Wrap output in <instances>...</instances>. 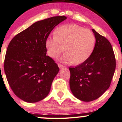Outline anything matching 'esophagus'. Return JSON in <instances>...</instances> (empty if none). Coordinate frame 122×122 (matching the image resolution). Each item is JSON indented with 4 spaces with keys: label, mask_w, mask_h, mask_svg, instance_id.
<instances>
[{
    "label": "esophagus",
    "mask_w": 122,
    "mask_h": 122,
    "mask_svg": "<svg viewBox=\"0 0 122 122\" xmlns=\"http://www.w3.org/2000/svg\"><path fill=\"white\" fill-rule=\"evenodd\" d=\"M58 67H59L60 69H62V68H63V67H64V66H63L62 65H61L60 64H58Z\"/></svg>",
    "instance_id": "esophagus-1"
}]
</instances>
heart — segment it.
Masks as SVG:
<instances>
[{
  "label": "heart",
  "instance_id": "1",
  "mask_svg": "<svg viewBox=\"0 0 122 122\" xmlns=\"http://www.w3.org/2000/svg\"><path fill=\"white\" fill-rule=\"evenodd\" d=\"M95 35L88 29L75 24L61 26L56 29L55 36L46 41L47 53L52 58L57 57L64 51L61 60L67 64H83L92 55L95 46Z\"/></svg>",
  "mask_w": 122,
  "mask_h": 122
}]
</instances>
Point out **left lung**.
<instances>
[{
	"instance_id": "8db88e82",
	"label": "left lung",
	"mask_w": 122,
	"mask_h": 122,
	"mask_svg": "<svg viewBox=\"0 0 122 122\" xmlns=\"http://www.w3.org/2000/svg\"><path fill=\"white\" fill-rule=\"evenodd\" d=\"M96 44L87 61L70 67V87L75 97L89 102L99 98L110 86L116 61L110 43L94 29Z\"/></svg>"
}]
</instances>
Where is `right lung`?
<instances>
[{"mask_svg": "<svg viewBox=\"0 0 122 122\" xmlns=\"http://www.w3.org/2000/svg\"><path fill=\"white\" fill-rule=\"evenodd\" d=\"M65 16L37 21L17 34L8 46L4 69L14 93L27 102H36L48 95L59 71L58 65L46 55V41Z\"/></svg>", "mask_w": 122, "mask_h": 122, "instance_id": "1", "label": "right lung"}]
</instances>
